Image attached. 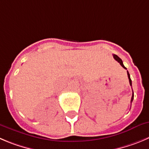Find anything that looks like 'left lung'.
Returning <instances> with one entry per match:
<instances>
[{"instance_id": "8db88e82", "label": "left lung", "mask_w": 149, "mask_h": 149, "mask_svg": "<svg viewBox=\"0 0 149 149\" xmlns=\"http://www.w3.org/2000/svg\"><path fill=\"white\" fill-rule=\"evenodd\" d=\"M113 57H114V59H115V60L118 61V62H119V63L120 64V65H121V66L123 67V68H125V69H126V68H125L124 65H123V62H122V60H121V59H120V58H119L118 56H117V55H115V54H113ZM127 75H128V78H129V84H130V85L132 86V80H131V79H130V75H129V72H128V71H127ZM132 91H133V90H132ZM133 99H134V93H132V96L131 103L132 102Z\"/></svg>"}]
</instances>
